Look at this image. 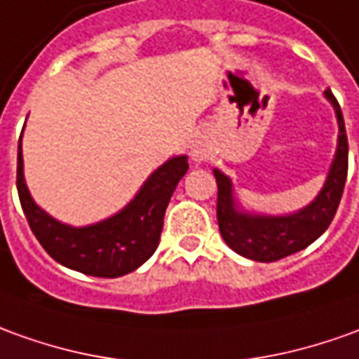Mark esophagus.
Segmentation results:
<instances>
[{"label":"esophagus","mask_w":359,"mask_h":359,"mask_svg":"<svg viewBox=\"0 0 359 359\" xmlns=\"http://www.w3.org/2000/svg\"><path fill=\"white\" fill-rule=\"evenodd\" d=\"M194 158H195V160H197V162H201V160H203V156L199 154V152H195V154H194Z\"/></svg>","instance_id":"obj_1"}]
</instances>
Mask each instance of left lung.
Segmentation results:
<instances>
[{
	"mask_svg": "<svg viewBox=\"0 0 359 359\" xmlns=\"http://www.w3.org/2000/svg\"><path fill=\"white\" fill-rule=\"evenodd\" d=\"M326 97L336 109L338 117V148L334 162L328 172L323 191L316 195L313 203L303 211L287 217H258L234 209L231 180L219 170H215L217 180V221L224 242L236 254L256 262H278L295 252L307 248L309 244L323 234L334 219L338 205L344 194L348 175V137H346L344 117L332 91H326Z\"/></svg>",
	"mask_w": 359,
	"mask_h": 359,
	"instance_id": "1",
	"label": "left lung"
}]
</instances>
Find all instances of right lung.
I'll use <instances>...</instances> for the list:
<instances>
[{"mask_svg":"<svg viewBox=\"0 0 359 359\" xmlns=\"http://www.w3.org/2000/svg\"><path fill=\"white\" fill-rule=\"evenodd\" d=\"M187 168V158L175 156L148 177L137 197L115 217L91 226L72 229L34 205L25 185L19 140L17 191L31 231L50 258L86 276L121 278L140 268L158 248L165 207Z\"/></svg>","mask_w":359,"mask_h":359,"instance_id":"right-lung-1","label":"right lung"}]
</instances>
